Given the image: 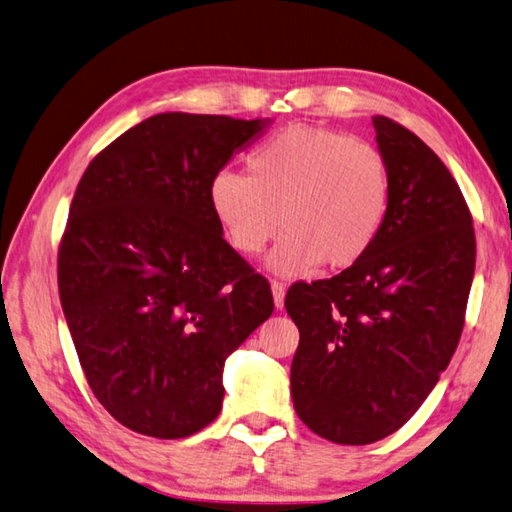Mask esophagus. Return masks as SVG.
I'll list each match as a JSON object with an SVG mask.
<instances>
[{
    "label": "esophagus",
    "instance_id": "esophagus-1",
    "mask_svg": "<svg viewBox=\"0 0 512 512\" xmlns=\"http://www.w3.org/2000/svg\"><path fill=\"white\" fill-rule=\"evenodd\" d=\"M271 293H273L275 309H282V306H284V295H286V286L282 282H273L271 284Z\"/></svg>",
    "mask_w": 512,
    "mask_h": 512
}]
</instances>
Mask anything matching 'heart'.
Instances as JSON below:
<instances>
[{"instance_id": "heart-1", "label": "heart", "mask_w": 512, "mask_h": 512, "mask_svg": "<svg viewBox=\"0 0 512 512\" xmlns=\"http://www.w3.org/2000/svg\"><path fill=\"white\" fill-rule=\"evenodd\" d=\"M392 190V165L378 145L295 125L250 156V174H215L210 206L241 255H257L284 226L266 268L304 277L322 262L331 271L358 264L385 226Z\"/></svg>"}]
</instances>
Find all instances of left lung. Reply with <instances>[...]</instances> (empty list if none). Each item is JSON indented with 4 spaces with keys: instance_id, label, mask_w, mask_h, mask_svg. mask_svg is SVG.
<instances>
[{
    "instance_id": "left-lung-1",
    "label": "left lung",
    "mask_w": 512,
    "mask_h": 512,
    "mask_svg": "<svg viewBox=\"0 0 512 512\" xmlns=\"http://www.w3.org/2000/svg\"><path fill=\"white\" fill-rule=\"evenodd\" d=\"M392 165V208L369 253L347 271L293 284L300 329L291 365L297 416L322 439L367 445L403 427L459 345L475 277L466 199L430 147L374 116Z\"/></svg>"
}]
</instances>
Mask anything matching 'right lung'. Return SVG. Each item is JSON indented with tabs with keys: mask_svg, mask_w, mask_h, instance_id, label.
Returning <instances> with one entry per match:
<instances>
[{
	"mask_svg": "<svg viewBox=\"0 0 512 512\" xmlns=\"http://www.w3.org/2000/svg\"><path fill=\"white\" fill-rule=\"evenodd\" d=\"M271 118L165 111L105 147L78 183L58 286L102 407L138 434L183 439L215 421L224 365L273 295L224 239L210 183Z\"/></svg>",
	"mask_w": 512,
	"mask_h": 512,
	"instance_id": "right-lung-1",
	"label": "right lung"
}]
</instances>
